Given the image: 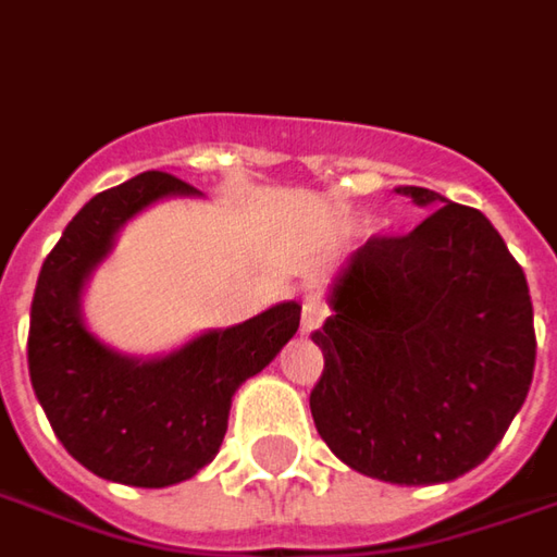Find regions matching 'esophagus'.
<instances>
[{"mask_svg": "<svg viewBox=\"0 0 557 557\" xmlns=\"http://www.w3.org/2000/svg\"><path fill=\"white\" fill-rule=\"evenodd\" d=\"M326 321V305L321 296H305L302 299V333H314L321 330Z\"/></svg>", "mask_w": 557, "mask_h": 557, "instance_id": "34e87169", "label": "esophagus"}]
</instances>
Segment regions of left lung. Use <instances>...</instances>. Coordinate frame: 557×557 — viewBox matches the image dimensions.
<instances>
[{
    "label": "left lung",
    "mask_w": 557,
    "mask_h": 557,
    "mask_svg": "<svg viewBox=\"0 0 557 557\" xmlns=\"http://www.w3.org/2000/svg\"><path fill=\"white\" fill-rule=\"evenodd\" d=\"M396 193L430 214L408 236L368 239L336 274L308 401L351 471L430 486L483 465L515 421L536 364L533 302L483 211L423 186Z\"/></svg>",
    "instance_id": "1"
}]
</instances>
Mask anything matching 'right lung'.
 Returning <instances> with one entry per match:
<instances>
[{"label":"right lung","instance_id":"add662e5","mask_svg":"<svg viewBox=\"0 0 557 557\" xmlns=\"http://www.w3.org/2000/svg\"><path fill=\"white\" fill-rule=\"evenodd\" d=\"M171 196H202L161 171L92 196L42 261L30 305V383L61 446L102 480L161 490L214 461L233 393L264 371L299 330V302H280L243 324L206 330L181 349L134 358L84 321V289L121 227Z\"/></svg>","mask_w":557,"mask_h":557}]
</instances>
